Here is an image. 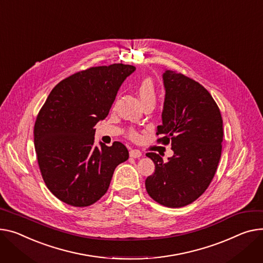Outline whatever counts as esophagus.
Returning <instances> with one entry per match:
<instances>
[{
  "mask_svg": "<svg viewBox=\"0 0 263 263\" xmlns=\"http://www.w3.org/2000/svg\"><path fill=\"white\" fill-rule=\"evenodd\" d=\"M130 156L133 157V159H137V157H141L142 156V152L137 150V149H131L129 152Z\"/></svg>",
  "mask_w": 263,
  "mask_h": 263,
  "instance_id": "esophagus-1",
  "label": "esophagus"
}]
</instances>
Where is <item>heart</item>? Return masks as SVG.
Segmentation results:
<instances>
[{"label":"heart","mask_w":263,"mask_h":263,"mask_svg":"<svg viewBox=\"0 0 263 263\" xmlns=\"http://www.w3.org/2000/svg\"><path fill=\"white\" fill-rule=\"evenodd\" d=\"M136 89H137L138 96H139V98H141V100L144 104H146L148 102L155 103L156 90H155V86H154V83H153L152 79L145 78V79L141 80L138 82ZM129 136L132 139H137L138 138V133L136 131H134L133 129H131L129 131Z\"/></svg>","instance_id":"1"}]
</instances>
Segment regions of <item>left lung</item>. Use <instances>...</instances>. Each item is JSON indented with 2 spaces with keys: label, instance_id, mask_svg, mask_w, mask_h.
<instances>
[{
  "label": "left lung",
  "instance_id": "obj_1",
  "mask_svg": "<svg viewBox=\"0 0 263 263\" xmlns=\"http://www.w3.org/2000/svg\"><path fill=\"white\" fill-rule=\"evenodd\" d=\"M165 101L157 142L171 144L172 157L164 162L146 153L155 171L146 179L148 195L161 205L177 208L196 201L207 189L222 152L223 120L216 101L203 85L181 73L163 74Z\"/></svg>",
  "mask_w": 263,
  "mask_h": 263
}]
</instances>
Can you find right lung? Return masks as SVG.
Instances as JSON below:
<instances>
[{
  "instance_id": "obj_1",
  "label": "right lung",
  "mask_w": 263,
  "mask_h": 263,
  "mask_svg": "<svg viewBox=\"0 0 263 263\" xmlns=\"http://www.w3.org/2000/svg\"><path fill=\"white\" fill-rule=\"evenodd\" d=\"M135 71L122 63L90 67L60 81L33 128L45 185L60 201L90 206L106 194L115 168L129 159L124 144L94 145L95 126L106 118L121 83Z\"/></svg>"
}]
</instances>
